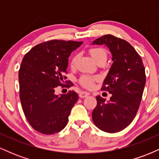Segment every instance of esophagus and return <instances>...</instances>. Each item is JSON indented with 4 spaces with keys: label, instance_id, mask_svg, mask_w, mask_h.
<instances>
[{
    "label": "esophagus",
    "instance_id": "1",
    "mask_svg": "<svg viewBox=\"0 0 159 159\" xmlns=\"http://www.w3.org/2000/svg\"><path fill=\"white\" fill-rule=\"evenodd\" d=\"M89 95H90V93H87V92H81V93H80L79 96H80V98H85V97H87V96H89Z\"/></svg>",
    "mask_w": 159,
    "mask_h": 159
}]
</instances>
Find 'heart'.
Wrapping results in <instances>:
<instances>
[{"mask_svg": "<svg viewBox=\"0 0 159 159\" xmlns=\"http://www.w3.org/2000/svg\"><path fill=\"white\" fill-rule=\"evenodd\" d=\"M90 54L91 57H93V59L95 61L97 62L98 60L100 59H105L107 60V52L105 51V49L103 48H100V47H95V48H92L90 49ZM78 56L75 55L72 57V58L71 59L70 61V66H74L75 65L76 61H77ZM96 77H92V76L90 75H83L80 78L79 82L80 84L84 87L85 88L90 89L92 88L93 86V84L95 81H96Z\"/></svg>", "mask_w": 159, "mask_h": 159, "instance_id": "obj_1", "label": "heart"}]
</instances>
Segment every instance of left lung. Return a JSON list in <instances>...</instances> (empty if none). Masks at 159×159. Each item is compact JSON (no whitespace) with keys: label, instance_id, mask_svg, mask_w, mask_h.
Masks as SVG:
<instances>
[{"label":"left lung","instance_id":"8db88e82","mask_svg":"<svg viewBox=\"0 0 159 159\" xmlns=\"http://www.w3.org/2000/svg\"><path fill=\"white\" fill-rule=\"evenodd\" d=\"M93 45L107 46L114 61L102 87L112 96L108 102L96 96L93 121L104 132H119L130 125L139 108L146 84L145 68L135 49L123 39L107 34L94 40Z\"/></svg>","mask_w":159,"mask_h":159}]
</instances>
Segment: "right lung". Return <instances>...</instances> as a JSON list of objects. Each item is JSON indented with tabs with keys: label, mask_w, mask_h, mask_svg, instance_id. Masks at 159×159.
<instances>
[{
	"label": "right lung",
	"mask_w": 159,
	"mask_h": 159,
	"mask_svg": "<svg viewBox=\"0 0 159 159\" xmlns=\"http://www.w3.org/2000/svg\"><path fill=\"white\" fill-rule=\"evenodd\" d=\"M82 42L54 39L32 48L24 57L19 72V96L25 117L36 131L52 134L63 129L78 95L70 90L55 94L66 81L69 57ZM67 84L63 85L64 82Z\"/></svg>",
	"instance_id": "1"
}]
</instances>
